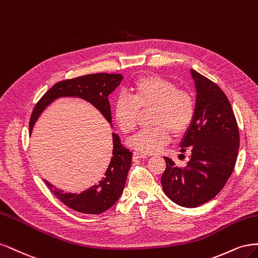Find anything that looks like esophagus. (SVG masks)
<instances>
[{
  "label": "esophagus",
  "mask_w": 258,
  "mask_h": 258,
  "mask_svg": "<svg viewBox=\"0 0 258 258\" xmlns=\"http://www.w3.org/2000/svg\"><path fill=\"white\" fill-rule=\"evenodd\" d=\"M133 157H134V160H139V159H146L147 155L143 152H138V151H135L134 153H133Z\"/></svg>",
  "instance_id": "1"
}]
</instances>
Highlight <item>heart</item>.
Returning <instances> with one entry per match:
<instances>
[{
  "instance_id": "heart-1",
  "label": "heart",
  "mask_w": 258,
  "mask_h": 258,
  "mask_svg": "<svg viewBox=\"0 0 258 258\" xmlns=\"http://www.w3.org/2000/svg\"><path fill=\"white\" fill-rule=\"evenodd\" d=\"M130 96L115 98L113 118L119 128L128 134L135 128L140 109H151L153 127L137 132L128 145L145 153H156L169 143L170 133L181 136L187 131L195 114L192 96L178 90L172 81L157 75L136 79L130 88Z\"/></svg>"
}]
</instances>
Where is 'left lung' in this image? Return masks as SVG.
<instances>
[{
    "instance_id": "obj_1",
    "label": "left lung",
    "mask_w": 258,
    "mask_h": 258,
    "mask_svg": "<svg viewBox=\"0 0 258 258\" xmlns=\"http://www.w3.org/2000/svg\"><path fill=\"white\" fill-rule=\"evenodd\" d=\"M196 90L194 119L180 141V152L189 150L184 168L164 157L161 182L170 201L196 208L217 196L235 168L239 130L230 103L223 91L203 75L190 70Z\"/></svg>"
}]
</instances>
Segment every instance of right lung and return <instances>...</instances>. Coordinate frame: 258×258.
Instances as JSON below:
<instances>
[{
	"mask_svg": "<svg viewBox=\"0 0 258 258\" xmlns=\"http://www.w3.org/2000/svg\"><path fill=\"white\" fill-rule=\"evenodd\" d=\"M122 80L123 75L121 74L99 73L57 82L47 91L33 110L30 120V134L46 108L61 97L81 98L93 105L112 127L108 96L120 86ZM112 156L104 177L97 184L90 186L82 193H64L62 189L53 187L45 180L55 197L71 209L86 214L103 213L117 203L125 185L133 152L122 146L120 137L115 133H112Z\"/></svg>",
	"mask_w": 258,
	"mask_h": 258,
	"instance_id": "obj_1",
	"label": "right lung"
}]
</instances>
